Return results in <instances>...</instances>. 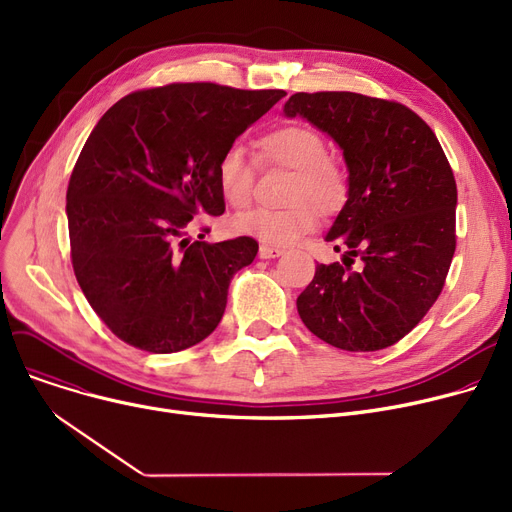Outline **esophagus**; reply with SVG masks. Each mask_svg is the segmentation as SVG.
<instances>
[{
  "label": "esophagus",
  "instance_id": "1",
  "mask_svg": "<svg viewBox=\"0 0 512 512\" xmlns=\"http://www.w3.org/2000/svg\"><path fill=\"white\" fill-rule=\"evenodd\" d=\"M284 251L280 247H272V245H261L259 247V257L261 259H274V257H280Z\"/></svg>",
  "mask_w": 512,
  "mask_h": 512
}]
</instances>
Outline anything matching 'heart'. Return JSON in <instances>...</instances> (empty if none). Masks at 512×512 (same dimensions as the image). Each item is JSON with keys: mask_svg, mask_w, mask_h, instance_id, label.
<instances>
[{"mask_svg": "<svg viewBox=\"0 0 512 512\" xmlns=\"http://www.w3.org/2000/svg\"><path fill=\"white\" fill-rule=\"evenodd\" d=\"M261 164L294 170L282 209H253L234 220V230L270 245H290L309 234L317 224V209L326 215L338 213L351 195V174L328 153L324 134L307 124H286L265 132L257 143ZM215 180L224 201L245 209L253 201L255 166L238 143L228 145L218 164Z\"/></svg>", "mask_w": 512, "mask_h": 512, "instance_id": "1", "label": "heart"}]
</instances>
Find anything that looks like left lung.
Returning <instances> with one entry per match:
<instances>
[{"label": "left lung", "mask_w": 512, "mask_h": 512, "mask_svg": "<svg viewBox=\"0 0 512 512\" xmlns=\"http://www.w3.org/2000/svg\"><path fill=\"white\" fill-rule=\"evenodd\" d=\"M284 114L328 132L351 174V195L326 236L344 259L315 267L299 315L342 351H382L419 324L444 288L456 249L452 168L434 130L392 99L294 93Z\"/></svg>", "instance_id": "8db88e82"}]
</instances>
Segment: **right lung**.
I'll return each instance as SVG.
<instances>
[{
    "label": "right lung",
    "mask_w": 512,
    "mask_h": 512,
    "mask_svg": "<svg viewBox=\"0 0 512 512\" xmlns=\"http://www.w3.org/2000/svg\"><path fill=\"white\" fill-rule=\"evenodd\" d=\"M286 93L218 83L134 91L97 122L66 193L70 259L93 311L122 342L166 355L205 340L226 311L251 236L205 242L195 215H222L215 164Z\"/></svg>",
    "instance_id": "right-lung-1"
}]
</instances>
